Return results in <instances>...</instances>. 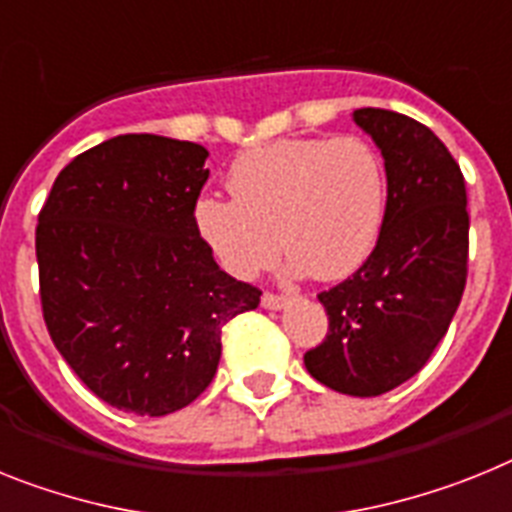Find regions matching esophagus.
Instances as JSON below:
<instances>
[{
  "label": "esophagus",
  "instance_id": "34e87169",
  "mask_svg": "<svg viewBox=\"0 0 512 512\" xmlns=\"http://www.w3.org/2000/svg\"><path fill=\"white\" fill-rule=\"evenodd\" d=\"M286 302H289V296L273 294V291H265V294H263V307L265 309H281Z\"/></svg>",
  "mask_w": 512,
  "mask_h": 512
}]
</instances>
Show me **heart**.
Returning a JSON list of instances; mask_svg holds the SVG:
<instances>
[{"mask_svg": "<svg viewBox=\"0 0 512 512\" xmlns=\"http://www.w3.org/2000/svg\"><path fill=\"white\" fill-rule=\"evenodd\" d=\"M231 200L205 197L197 229L236 278L276 263L317 281L351 276L375 249L388 176L375 145L359 135L289 137L257 145L231 163Z\"/></svg>", "mask_w": 512, "mask_h": 512, "instance_id": "1", "label": "heart"}]
</instances>
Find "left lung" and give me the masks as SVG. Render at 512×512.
<instances>
[{
	"instance_id": "1",
	"label": "left lung",
	"mask_w": 512,
	"mask_h": 512,
	"mask_svg": "<svg viewBox=\"0 0 512 512\" xmlns=\"http://www.w3.org/2000/svg\"><path fill=\"white\" fill-rule=\"evenodd\" d=\"M354 122L385 158V218L367 260L317 294L328 333L304 367L372 398L414 377L448 333L466 289L468 208L461 166L427 124L388 109H356Z\"/></svg>"
}]
</instances>
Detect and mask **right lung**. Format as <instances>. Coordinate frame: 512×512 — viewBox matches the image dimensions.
Returning <instances> with one entry per match:
<instances>
[{
  "label": "right lung",
  "mask_w": 512,
  "mask_h": 512,
  "mask_svg": "<svg viewBox=\"0 0 512 512\" xmlns=\"http://www.w3.org/2000/svg\"><path fill=\"white\" fill-rule=\"evenodd\" d=\"M208 150L119 135L72 158L38 213L46 330L114 409L166 416L216 377L223 325L263 291L213 260L195 221Z\"/></svg>",
  "instance_id": "right-lung-1"
}]
</instances>
